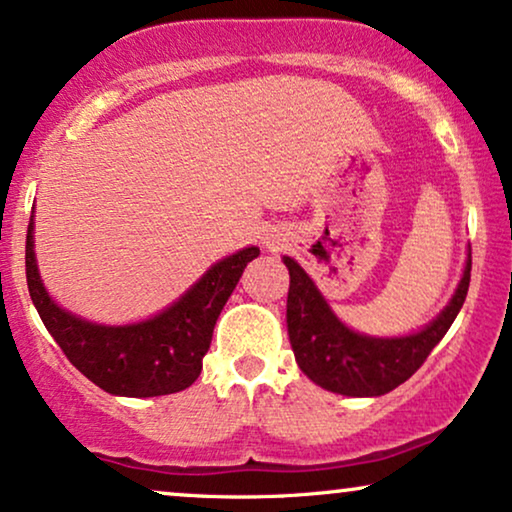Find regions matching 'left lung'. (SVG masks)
<instances>
[{"mask_svg":"<svg viewBox=\"0 0 512 512\" xmlns=\"http://www.w3.org/2000/svg\"><path fill=\"white\" fill-rule=\"evenodd\" d=\"M283 262L290 271L288 335L299 370L320 388L353 398L384 395L410 379L447 335L466 302L470 283L468 255L459 288L431 325L407 337H367L332 313L309 274L292 257H283Z\"/></svg>","mask_w":512,"mask_h":512,"instance_id":"8db88e82","label":"left lung"}]
</instances>
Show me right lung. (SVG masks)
<instances>
[{"instance_id": "1", "label": "right lung", "mask_w": 512, "mask_h": 512, "mask_svg": "<svg viewBox=\"0 0 512 512\" xmlns=\"http://www.w3.org/2000/svg\"><path fill=\"white\" fill-rule=\"evenodd\" d=\"M260 248H243L213 264L159 316L133 325H98L60 309L39 278L34 222L27 224L25 274L39 318L77 370L112 395L154 398L185 391L199 379L217 316Z\"/></svg>"}]
</instances>
